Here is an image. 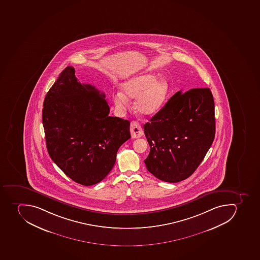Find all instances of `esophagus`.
Returning <instances> with one entry per match:
<instances>
[{"label": "esophagus", "instance_id": "1", "mask_svg": "<svg viewBox=\"0 0 260 260\" xmlns=\"http://www.w3.org/2000/svg\"><path fill=\"white\" fill-rule=\"evenodd\" d=\"M130 131H131L132 138H139L143 135V130H142V126L135 121H133L131 122Z\"/></svg>", "mask_w": 260, "mask_h": 260}]
</instances>
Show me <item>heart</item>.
I'll list each match as a JSON object with an SVG mask.
<instances>
[{"label":"heart","mask_w":260,"mask_h":260,"mask_svg":"<svg viewBox=\"0 0 260 260\" xmlns=\"http://www.w3.org/2000/svg\"><path fill=\"white\" fill-rule=\"evenodd\" d=\"M151 73L139 75L122 85V92L114 96V103L118 111L123 112L128 105V99H136L135 111L143 117L155 115L163 107L170 93V85L166 79H155Z\"/></svg>","instance_id":"heart-1"}]
</instances>
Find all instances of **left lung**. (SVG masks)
Listing matches in <instances>:
<instances>
[{"instance_id": "8db88e82", "label": "left lung", "mask_w": 260, "mask_h": 260, "mask_svg": "<svg viewBox=\"0 0 260 260\" xmlns=\"http://www.w3.org/2000/svg\"><path fill=\"white\" fill-rule=\"evenodd\" d=\"M151 147L146 169L162 181L177 183L201 164L215 138V105L209 88L176 92L143 126Z\"/></svg>"}]
</instances>
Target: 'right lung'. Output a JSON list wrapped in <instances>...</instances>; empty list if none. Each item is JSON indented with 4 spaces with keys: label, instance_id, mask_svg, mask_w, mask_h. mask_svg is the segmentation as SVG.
Instances as JSON below:
<instances>
[{
    "label": "right lung",
    "instance_id": "add662e5",
    "mask_svg": "<svg viewBox=\"0 0 260 260\" xmlns=\"http://www.w3.org/2000/svg\"><path fill=\"white\" fill-rule=\"evenodd\" d=\"M109 114L104 93L81 84L67 67L47 93L42 111L47 149L55 164L76 183L90 186L107 176L130 122Z\"/></svg>",
    "mask_w": 260,
    "mask_h": 260
}]
</instances>
